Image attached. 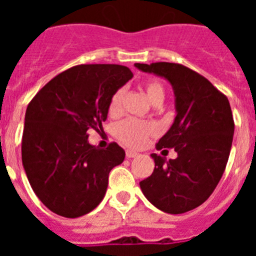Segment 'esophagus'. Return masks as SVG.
<instances>
[{
    "mask_svg": "<svg viewBox=\"0 0 256 256\" xmlns=\"http://www.w3.org/2000/svg\"><path fill=\"white\" fill-rule=\"evenodd\" d=\"M126 156L128 158V159H132V158H136V156H138V154L134 152V151L132 150H126Z\"/></svg>",
    "mask_w": 256,
    "mask_h": 256,
    "instance_id": "1",
    "label": "esophagus"
}]
</instances>
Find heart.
<instances>
[{
  "instance_id": "heart-1",
  "label": "heart",
  "mask_w": 256,
  "mask_h": 256,
  "mask_svg": "<svg viewBox=\"0 0 256 256\" xmlns=\"http://www.w3.org/2000/svg\"><path fill=\"white\" fill-rule=\"evenodd\" d=\"M144 91L148 100L152 104L162 102L165 96L164 87L159 80H148L144 83ZM126 94L124 88H118L116 91L110 97L108 105V112L112 116H118L122 114L123 110V98ZM156 132V128L152 123L141 122L137 119H126L120 122L115 128V136L116 138L128 148H138L144 142L148 141V137Z\"/></svg>"
}]
</instances>
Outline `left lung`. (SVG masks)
<instances>
[{
  "instance_id": "8db88e82",
  "label": "left lung",
  "mask_w": 256,
  "mask_h": 256,
  "mask_svg": "<svg viewBox=\"0 0 256 256\" xmlns=\"http://www.w3.org/2000/svg\"><path fill=\"white\" fill-rule=\"evenodd\" d=\"M134 65L168 79L177 110L173 126L156 144V150L174 148L178 156L166 162L151 154L155 168L140 186L158 209L169 214L190 212L209 198L224 173L234 132L230 101L205 76L182 64Z\"/></svg>"
}]
</instances>
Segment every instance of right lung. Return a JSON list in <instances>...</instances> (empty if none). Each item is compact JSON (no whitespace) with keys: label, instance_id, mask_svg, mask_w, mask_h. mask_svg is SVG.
Segmentation results:
<instances>
[{"label":"right lung","instance_id":"1","mask_svg":"<svg viewBox=\"0 0 256 256\" xmlns=\"http://www.w3.org/2000/svg\"><path fill=\"white\" fill-rule=\"evenodd\" d=\"M126 66L82 64L65 70L29 102L22 160L29 183L44 206L78 218L105 196L108 173L126 158L112 142L105 150L88 144V130H102L110 97L132 79Z\"/></svg>","mask_w":256,"mask_h":256}]
</instances>
